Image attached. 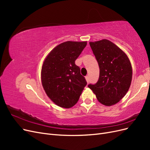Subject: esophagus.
<instances>
[{
    "instance_id": "1",
    "label": "esophagus",
    "mask_w": 150,
    "mask_h": 150,
    "mask_svg": "<svg viewBox=\"0 0 150 150\" xmlns=\"http://www.w3.org/2000/svg\"><path fill=\"white\" fill-rule=\"evenodd\" d=\"M85 78H86V81H87L88 83H89V76H86L85 77Z\"/></svg>"
}]
</instances>
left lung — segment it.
<instances>
[{
    "mask_svg": "<svg viewBox=\"0 0 150 150\" xmlns=\"http://www.w3.org/2000/svg\"><path fill=\"white\" fill-rule=\"evenodd\" d=\"M89 45L99 67L98 82L88 87L99 102L109 106L118 103L130 87L132 67L122 50L107 39L90 42Z\"/></svg>",
    "mask_w": 150,
    "mask_h": 150,
    "instance_id": "1",
    "label": "left lung"
}]
</instances>
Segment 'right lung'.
<instances>
[{"label":"right lung","instance_id":"obj_1","mask_svg":"<svg viewBox=\"0 0 150 150\" xmlns=\"http://www.w3.org/2000/svg\"><path fill=\"white\" fill-rule=\"evenodd\" d=\"M87 42L67 41L54 47L45 59L41 70L43 88L57 106L70 108L78 101L87 82L75 61Z\"/></svg>","mask_w":150,"mask_h":150}]
</instances>
